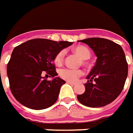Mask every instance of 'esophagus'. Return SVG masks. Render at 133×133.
<instances>
[{"label": "esophagus", "mask_w": 133, "mask_h": 133, "mask_svg": "<svg viewBox=\"0 0 133 133\" xmlns=\"http://www.w3.org/2000/svg\"><path fill=\"white\" fill-rule=\"evenodd\" d=\"M66 83H68V84L71 85H75L74 82H72V81H66Z\"/></svg>", "instance_id": "34e87169"}]
</instances>
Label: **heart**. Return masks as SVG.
<instances>
[{
	"mask_svg": "<svg viewBox=\"0 0 133 133\" xmlns=\"http://www.w3.org/2000/svg\"><path fill=\"white\" fill-rule=\"evenodd\" d=\"M73 52L77 54L82 59L83 64H87L86 60L89 59L91 57V52L89 49L84 46H78L73 48ZM65 57L64 50H61L55 57V63L56 65L60 66L63 64ZM83 75V72L81 69H72L69 68L61 69L58 71L59 77L62 79L66 80L67 81H75L79 77Z\"/></svg>",
	"mask_w": 133,
	"mask_h": 133,
	"instance_id": "obj_1",
	"label": "heart"
}]
</instances>
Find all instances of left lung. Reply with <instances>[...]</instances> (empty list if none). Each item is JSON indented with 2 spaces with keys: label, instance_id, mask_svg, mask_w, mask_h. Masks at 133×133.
<instances>
[{
  "label": "left lung",
  "instance_id": "1",
  "mask_svg": "<svg viewBox=\"0 0 133 133\" xmlns=\"http://www.w3.org/2000/svg\"><path fill=\"white\" fill-rule=\"evenodd\" d=\"M97 56V61L87 75L84 93L77 95L81 104L101 107L112 102L124 89L128 74L125 54L119 44L101 38L81 41Z\"/></svg>",
  "mask_w": 133,
  "mask_h": 133
}]
</instances>
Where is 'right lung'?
Segmentation results:
<instances>
[{
	"instance_id": "add662e5",
	"label": "right lung",
	"mask_w": 133,
	"mask_h": 133,
	"mask_svg": "<svg viewBox=\"0 0 133 133\" xmlns=\"http://www.w3.org/2000/svg\"><path fill=\"white\" fill-rule=\"evenodd\" d=\"M72 44L35 38L15 47L7 64V75L10 90L19 103L38 110L56 102L61 87L66 82L55 77L58 73L53 61L58 52ZM48 77L54 78L47 80Z\"/></svg>"
}]
</instances>
